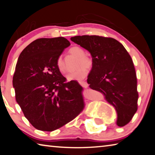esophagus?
Returning a JSON list of instances; mask_svg holds the SVG:
<instances>
[{
    "label": "esophagus",
    "mask_w": 155,
    "mask_h": 155,
    "mask_svg": "<svg viewBox=\"0 0 155 155\" xmlns=\"http://www.w3.org/2000/svg\"><path fill=\"white\" fill-rule=\"evenodd\" d=\"M79 83H80V85H81V86H82V87H85V88L88 87V86H89L88 83H87V82H86V81H79Z\"/></svg>",
    "instance_id": "1"
}]
</instances>
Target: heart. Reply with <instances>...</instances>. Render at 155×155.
<instances>
[{
    "mask_svg": "<svg viewBox=\"0 0 155 155\" xmlns=\"http://www.w3.org/2000/svg\"><path fill=\"white\" fill-rule=\"evenodd\" d=\"M70 54L78 57L77 67L78 68L74 72L70 73L67 76L68 81H81L87 74V69H91L94 65V60L91 57L85 54V51L80 46H73L69 50ZM57 67L61 73L65 72V64L62 57L60 56L57 59Z\"/></svg>",
    "mask_w": 155,
    "mask_h": 155,
    "instance_id": "b5f03b06",
    "label": "heart"
}]
</instances>
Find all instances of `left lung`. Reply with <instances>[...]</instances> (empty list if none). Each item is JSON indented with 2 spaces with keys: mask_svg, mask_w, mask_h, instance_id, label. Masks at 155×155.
<instances>
[{
  "mask_svg": "<svg viewBox=\"0 0 155 155\" xmlns=\"http://www.w3.org/2000/svg\"><path fill=\"white\" fill-rule=\"evenodd\" d=\"M71 40L90 52L94 65L87 83L103 94L117 114V124L129 123L137 110V81L131 57L124 46L111 38L82 35Z\"/></svg>",
  "mask_w": 155,
  "mask_h": 155,
  "instance_id": "obj_1",
  "label": "left lung"
}]
</instances>
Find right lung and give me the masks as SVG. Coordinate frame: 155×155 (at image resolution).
I'll return each instance as SVG.
<instances>
[{"label":"right lung","mask_w":155,"mask_h":155,"mask_svg":"<svg viewBox=\"0 0 155 155\" xmlns=\"http://www.w3.org/2000/svg\"><path fill=\"white\" fill-rule=\"evenodd\" d=\"M70 45L63 37L38 39L18 57L13 77L15 100L33 127L43 131L58 129L85 108L83 88L68 82L56 62Z\"/></svg>","instance_id":"right-lung-1"}]
</instances>
